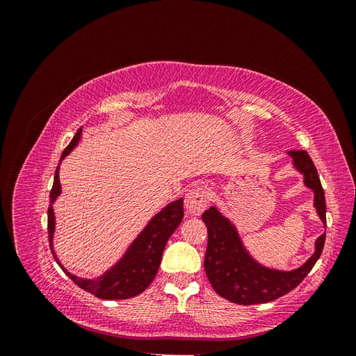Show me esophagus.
Returning <instances> with one entry per match:
<instances>
[{
	"instance_id": "1",
	"label": "esophagus",
	"mask_w": 356,
	"mask_h": 356,
	"mask_svg": "<svg viewBox=\"0 0 356 356\" xmlns=\"http://www.w3.org/2000/svg\"><path fill=\"white\" fill-rule=\"evenodd\" d=\"M186 209L190 215H200L208 207V190L203 187H195L187 191L186 195Z\"/></svg>"
}]
</instances>
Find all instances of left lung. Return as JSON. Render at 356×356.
<instances>
[{"mask_svg": "<svg viewBox=\"0 0 356 356\" xmlns=\"http://www.w3.org/2000/svg\"><path fill=\"white\" fill-rule=\"evenodd\" d=\"M294 166L305 175V182L315 191V207L321 220L327 224V204L314 160L305 149H291ZM208 229V246L204 254V272L215 293L238 305H260L273 301L297 288L324 250L325 233L316 241L315 254L293 272L270 270L248 255L234 225L213 207L202 215Z\"/></svg>", "mask_w": 356, "mask_h": 356, "instance_id": "1", "label": "left lung"}]
</instances>
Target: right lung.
I'll return each instance as SVG.
<instances>
[{
	"instance_id": "1",
	"label": "right lung",
	"mask_w": 356,
	"mask_h": 356,
	"mask_svg": "<svg viewBox=\"0 0 356 356\" xmlns=\"http://www.w3.org/2000/svg\"><path fill=\"white\" fill-rule=\"evenodd\" d=\"M81 127L71 139L68 147L63 149L60 160L68 156L71 149L80 141ZM60 193V181H59V166L55 172V181L50 190V204L47 209V232H49V243L55 260L58 258L53 252V232H55V215H53V202L56 200ZM184 218V202L182 199L169 203L165 209H161L156 217L148 222L144 232L138 236L136 241L129 248L123 260L115 264L111 270L106 272L98 279H80L68 273L62 264H58L63 268V272L68 275L71 281L79 285L81 289L88 293L104 298V300H124L131 298L138 294L144 293L148 285L153 282V279L159 270V266L163 255L166 242L170 234L177 230L178 225Z\"/></svg>"
}]
</instances>
